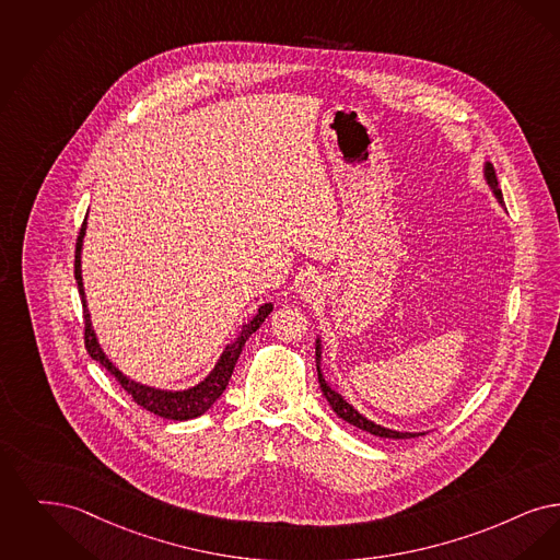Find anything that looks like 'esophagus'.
<instances>
[{
    "label": "esophagus",
    "instance_id": "obj_1",
    "mask_svg": "<svg viewBox=\"0 0 560 560\" xmlns=\"http://www.w3.org/2000/svg\"><path fill=\"white\" fill-rule=\"evenodd\" d=\"M317 284L314 278H307L305 282H303V287H301V294L305 296V299H312L314 294H316Z\"/></svg>",
    "mask_w": 560,
    "mask_h": 560
}]
</instances>
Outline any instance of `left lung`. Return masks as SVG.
Listing matches in <instances>:
<instances>
[{
  "label": "left lung",
  "mask_w": 560,
  "mask_h": 560,
  "mask_svg": "<svg viewBox=\"0 0 560 560\" xmlns=\"http://www.w3.org/2000/svg\"><path fill=\"white\" fill-rule=\"evenodd\" d=\"M486 179L487 184L491 186V190H493L495 198L504 205V196H502V190H500V186H498V177H495V170H493V165H491V163H486ZM316 358L317 364H319V341H317L316 345ZM317 381H319V389H322L324 397L328 399V404L332 406V410L337 412V416L342 418V420H347L349 424H353V427L362 429L365 433L385 439H412L418 438V435H424V433H399V431L385 429V427H381V424H374L372 420H368V418L358 412V410H353V406H349L337 390H332L328 385H326V381H324V376H322L319 365H317Z\"/></svg>",
  "instance_id": "8db88e82"
}]
</instances>
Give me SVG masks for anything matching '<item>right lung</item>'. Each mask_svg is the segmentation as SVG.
<instances>
[{"mask_svg": "<svg viewBox=\"0 0 560 560\" xmlns=\"http://www.w3.org/2000/svg\"><path fill=\"white\" fill-rule=\"evenodd\" d=\"M83 236H85V221L79 230L77 236V246H74V280H77V289L81 294V303H83V324H85V349L92 355V360H96L100 364L104 365L121 385L122 389L127 390L133 401L138 406H142L148 412L156 413L161 418H170V420H190L200 413L207 412L215 401L219 395L225 390L230 376L234 372V365L238 362L241 353H243L244 342L246 339L266 322L269 312L273 310L271 303H266L259 307L257 316L253 317L241 332V337L232 345L225 347V351L221 353L218 365L213 368V372L192 389L188 390H161L152 389L147 385L133 383L127 376H122L121 370H117L113 362H108V358L104 355V351L100 349L96 341V335L92 330V319H90V312L85 305V292H83V280H81V244H83Z\"/></svg>", "mask_w": 560, "mask_h": 560, "instance_id": "1", "label": "right lung"}]
</instances>
